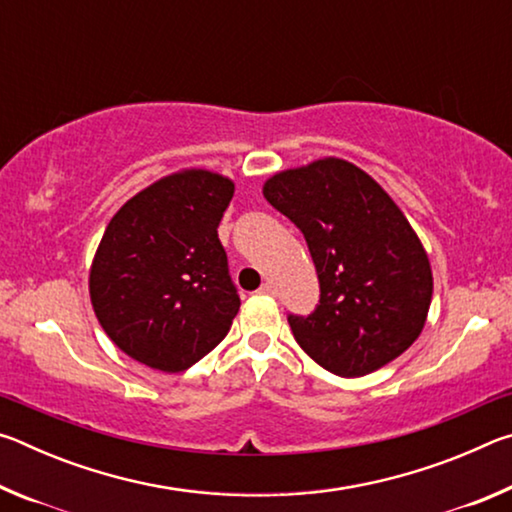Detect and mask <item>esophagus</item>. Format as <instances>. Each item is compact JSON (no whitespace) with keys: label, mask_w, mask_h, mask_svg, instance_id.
I'll list each match as a JSON object with an SVG mask.
<instances>
[{"label":"esophagus","mask_w":512,"mask_h":512,"mask_svg":"<svg viewBox=\"0 0 512 512\" xmlns=\"http://www.w3.org/2000/svg\"><path fill=\"white\" fill-rule=\"evenodd\" d=\"M259 293H262V296H273V293H275V287H273L271 282H264L262 287H259Z\"/></svg>","instance_id":"esophagus-1"}]
</instances>
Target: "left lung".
<instances>
[{
  "instance_id": "1",
  "label": "left lung",
  "mask_w": 512,
  "mask_h": 512,
  "mask_svg": "<svg viewBox=\"0 0 512 512\" xmlns=\"http://www.w3.org/2000/svg\"><path fill=\"white\" fill-rule=\"evenodd\" d=\"M264 198L298 225L320 282L318 307L289 316L318 366L363 377L400 357L427 323L433 275L420 237L375 178L323 158L277 171Z\"/></svg>"
}]
</instances>
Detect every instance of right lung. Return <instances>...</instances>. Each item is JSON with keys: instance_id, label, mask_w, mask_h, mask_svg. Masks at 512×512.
I'll return each instance as SVG.
<instances>
[{"instance_id": "add662e5", "label": "right lung", "mask_w": 512, "mask_h": 512, "mask_svg": "<svg viewBox=\"0 0 512 512\" xmlns=\"http://www.w3.org/2000/svg\"><path fill=\"white\" fill-rule=\"evenodd\" d=\"M232 194L221 173L183 169L110 219L90 266V300L131 359L183 372L230 332L241 302L216 228Z\"/></svg>"}]
</instances>
